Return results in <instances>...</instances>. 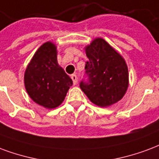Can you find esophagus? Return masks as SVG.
<instances>
[{
	"mask_svg": "<svg viewBox=\"0 0 159 159\" xmlns=\"http://www.w3.org/2000/svg\"><path fill=\"white\" fill-rule=\"evenodd\" d=\"M70 78L72 79V82H73L74 85H76V83H77V76H76V75H75V74H72V75L70 76Z\"/></svg>",
	"mask_w": 159,
	"mask_h": 159,
	"instance_id": "esophagus-1",
	"label": "esophagus"
}]
</instances>
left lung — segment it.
<instances>
[{
  "instance_id": "8db88e82",
  "label": "left lung",
  "mask_w": 159,
  "mask_h": 159,
  "mask_svg": "<svg viewBox=\"0 0 159 159\" xmlns=\"http://www.w3.org/2000/svg\"><path fill=\"white\" fill-rule=\"evenodd\" d=\"M85 77L80 88L92 103L106 107L120 100L128 88V69L122 56L103 39L86 47Z\"/></svg>"
}]
</instances>
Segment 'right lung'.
<instances>
[{
	"label": "right lung",
	"instance_id": "obj_1",
	"mask_svg": "<svg viewBox=\"0 0 159 159\" xmlns=\"http://www.w3.org/2000/svg\"><path fill=\"white\" fill-rule=\"evenodd\" d=\"M26 90L35 103L54 109L63 102L72 80L58 65L55 44L43 43L26 69Z\"/></svg>",
	"mask_w": 159,
	"mask_h": 159
}]
</instances>
